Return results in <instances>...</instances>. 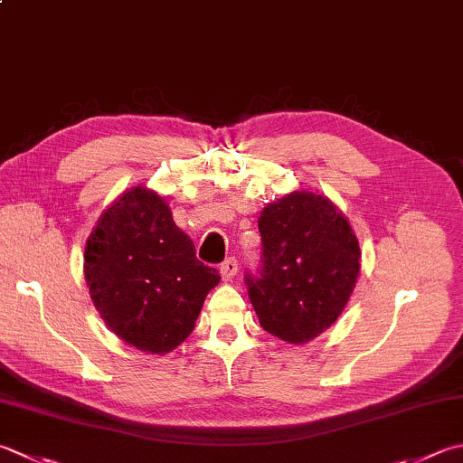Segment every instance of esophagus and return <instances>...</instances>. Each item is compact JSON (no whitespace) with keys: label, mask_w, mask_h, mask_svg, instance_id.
<instances>
[{"label":"esophagus","mask_w":463,"mask_h":463,"mask_svg":"<svg viewBox=\"0 0 463 463\" xmlns=\"http://www.w3.org/2000/svg\"><path fill=\"white\" fill-rule=\"evenodd\" d=\"M237 273H239V262L234 257L226 259L221 265V277H222L224 283H231V280L237 277Z\"/></svg>","instance_id":"1"}]
</instances>
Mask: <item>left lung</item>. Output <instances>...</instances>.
I'll list each match as a JSON object with an SVG mask.
<instances>
[{"mask_svg": "<svg viewBox=\"0 0 463 463\" xmlns=\"http://www.w3.org/2000/svg\"><path fill=\"white\" fill-rule=\"evenodd\" d=\"M260 277L247 275L260 327L301 345L345 311L361 270V249L347 216L311 190L260 211Z\"/></svg>", "mask_w": 463, "mask_h": 463, "instance_id": "8db88e82", "label": "left lung"}]
</instances>
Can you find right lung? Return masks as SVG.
<instances>
[{
	"instance_id": "1",
	"label": "right lung",
	"mask_w": 463,
	"mask_h": 463,
	"mask_svg": "<svg viewBox=\"0 0 463 463\" xmlns=\"http://www.w3.org/2000/svg\"><path fill=\"white\" fill-rule=\"evenodd\" d=\"M84 277L110 331L152 355L176 349L193 333L221 280L219 270L196 259L168 203L146 186L126 190L99 214L86 241Z\"/></svg>"
}]
</instances>
